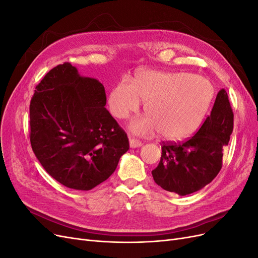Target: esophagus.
<instances>
[{
	"instance_id": "esophagus-1",
	"label": "esophagus",
	"mask_w": 258,
	"mask_h": 258,
	"mask_svg": "<svg viewBox=\"0 0 258 258\" xmlns=\"http://www.w3.org/2000/svg\"><path fill=\"white\" fill-rule=\"evenodd\" d=\"M129 143H130V147H132V148L140 147V146H142V144H143L141 141H140V140L135 139V138H130Z\"/></svg>"
}]
</instances>
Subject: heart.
<instances>
[{
    "label": "heart",
    "instance_id": "obj_1",
    "mask_svg": "<svg viewBox=\"0 0 258 258\" xmlns=\"http://www.w3.org/2000/svg\"><path fill=\"white\" fill-rule=\"evenodd\" d=\"M214 98V87L205 77L190 73L143 71L131 83L121 81L108 97V107L118 119L137 113L140 100L147 115L135 119L130 130L139 136L159 131L162 138L182 140L198 129Z\"/></svg>",
    "mask_w": 258,
    "mask_h": 258
}]
</instances>
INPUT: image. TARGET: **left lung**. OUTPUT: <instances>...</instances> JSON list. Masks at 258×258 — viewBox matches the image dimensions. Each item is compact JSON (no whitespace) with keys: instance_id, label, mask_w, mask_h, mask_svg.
<instances>
[{"instance_id":"left-lung-1","label":"left lung","mask_w":258,"mask_h":258,"mask_svg":"<svg viewBox=\"0 0 258 258\" xmlns=\"http://www.w3.org/2000/svg\"><path fill=\"white\" fill-rule=\"evenodd\" d=\"M232 129V108L227 92L222 89L195 136L182 142H162L160 161L152 171L155 183L181 196L204 188L222 169Z\"/></svg>"}]
</instances>
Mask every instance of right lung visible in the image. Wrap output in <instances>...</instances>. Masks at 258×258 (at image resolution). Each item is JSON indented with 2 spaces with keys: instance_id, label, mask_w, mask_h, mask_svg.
Returning a JSON list of instances; mask_svg holds the SVG:
<instances>
[{
  "instance_id": "obj_1",
  "label": "right lung",
  "mask_w": 258,
  "mask_h": 258,
  "mask_svg": "<svg viewBox=\"0 0 258 258\" xmlns=\"http://www.w3.org/2000/svg\"><path fill=\"white\" fill-rule=\"evenodd\" d=\"M103 85L69 62L51 69L30 102V142L50 176L89 190L110 177L129 150L127 134L104 107Z\"/></svg>"
}]
</instances>
